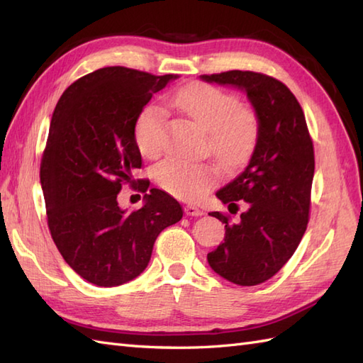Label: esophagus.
I'll return each mask as SVG.
<instances>
[{
  "label": "esophagus",
  "mask_w": 363,
  "mask_h": 363,
  "mask_svg": "<svg viewBox=\"0 0 363 363\" xmlns=\"http://www.w3.org/2000/svg\"><path fill=\"white\" fill-rule=\"evenodd\" d=\"M184 212H186V215H189V217H201L203 215V211L194 204H187L184 207Z\"/></svg>",
  "instance_id": "obj_1"
}]
</instances>
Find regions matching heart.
I'll return each instance as SVG.
<instances>
[{
  "instance_id": "b5f03b06",
  "label": "heart",
  "mask_w": 363,
  "mask_h": 363,
  "mask_svg": "<svg viewBox=\"0 0 363 363\" xmlns=\"http://www.w3.org/2000/svg\"><path fill=\"white\" fill-rule=\"evenodd\" d=\"M177 111L194 120L207 134V146L221 165L235 167L250 157L257 138L256 117L237 98L217 87L195 84L169 99ZM165 112L156 104L145 106L134 128L137 148L146 157L157 156L165 133ZM160 187L186 201H196L215 181L211 167L167 159L154 169Z\"/></svg>"
}]
</instances>
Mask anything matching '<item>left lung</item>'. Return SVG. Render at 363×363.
I'll use <instances>...</instances> for the list:
<instances>
[{"instance_id":"8db88e82","label":"left lung","mask_w":363,"mask_h":363,"mask_svg":"<svg viewBox=\"0 0 363 363\" xmlns=\"http://www.w3.org/2000/svg\"><path fill=\"white\" fill-rule=\"evenodd\" d=\"M199 79L242 90L257 118L248 165L215 194L229 212L238 211L235 201H245V211L235 223L209 213L225 223L226 233L225 242L207 254L223 279L257 285L287 264L309 220L315 159L304 112L287 86L267 74L233 70Z\"/></svg>"}]
</instances>
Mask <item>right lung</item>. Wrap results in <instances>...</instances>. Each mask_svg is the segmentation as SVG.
Returning <instances> with one entry per match:
<instances>
[{
  "label": "right lung",
  "mask_w": 363,
  "mask_h": 363,
  "mask_svg": "<svg viewBox=\"0 0 363 363\" xmlns=\"http://www.w3.org/2000/svg\"><path fill=\"white\" fill-rule=\"evenodd\" d=\"M177 78L99 68L73 82L54 109L40 165L48 228L67 264L98 287L135 279L157 235L182 218L181 204L164 190L151 189L134 212L117 199L142 167L138 113ZM140 186L148 190L145 181Z\"/></svg>",
  "instance_id": "obj_1"
}]
</instances>
